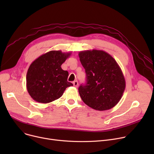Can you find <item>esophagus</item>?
<instances>
[{"mask_svg": "<svg viewBox=\"0 0 154 154\" xmlns=\"http://www.w3.org/2000/svg\"><path fill=\"white\" fill-rule=\"evenodd\" d=\"M73 84H74V86L75 87H78V82L77 81V80H75V81H74V82H73Z\"/></svg>", "mask_w": 154, "mask_h": 154, "instance_id": "obj_1", "label": "esophagus"}]
</instances>
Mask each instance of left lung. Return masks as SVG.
Wrapping results in <instances>:
<instances>
[{
    "label": "left lung",
    "mask_w": 154,
    "mask_h": 154,
    "mask_svg": "<svg viewBox=\"0 0 154 154\" xmlns=\"http://www.w3.org/2000/svg\"><path fill=\"white\" fill-rule=\"evenodd\" d=\"M85 70L87 82L79 92L83 102L95 110H109L119 103L125 88V80L120 66L107 52L87 50L79 53Z\"/></svg>",
    "instance_id": "obj_1"
}]
</instances>
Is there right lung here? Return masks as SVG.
I'll return each mask as SVG.
<instances>
[{
	"label": "right lung",
	"instance_id": "add662e5",
	"mask_svg": "<svg viewBox=\"0 0 154 154\" xmlns=\"http://www.w3.org/2000/svg\"><path fill=\"white\" fill-rule=\"evenodd\" d=\"M70 52L51 51L40 55L29 67L26 87L31 97L39 103H49L59 99L66 88L69 72L61 68Z\"/></svg>",
	"mask_w": 154,
	"mask_h": 154
}]
</instances>
